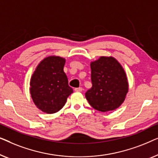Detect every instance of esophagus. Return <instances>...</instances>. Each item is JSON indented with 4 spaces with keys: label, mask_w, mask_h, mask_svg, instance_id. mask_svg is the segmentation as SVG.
Returning a JSON list of instances; mask_svg holds the SVG:
<instances>
[{
    "label": "esophagus",
    "mask_w": 158,
    "mask_h": 158,
    "mask_svg": "<svg viewBox=\"0 0 158 158\" xmlns=\"http://www.w3.org/2000/svg\"><path fill=\"white\" fill-rule=\"evenodd\" d=\"M82 90H83V88H81V87L75 88V92H81Z\"/></svg>",
    "instance_id": "obj_1"
}]
</instances>
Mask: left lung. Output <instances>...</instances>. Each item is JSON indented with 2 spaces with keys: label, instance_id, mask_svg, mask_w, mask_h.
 Masks as SVG:
<instances>
[{
  "label": "left lung",
  "instance_id": "obj_1",
  "mask_svg": "<svg viewBox=\"0 0 158 158\" xmlns=\"http://www.w3.org/2000/svg\"><path fill=\"white\" fill-rule=\"evenodd\" d=\"M92 88L85 98L94 109L101 112L118 109L129 91L127 74L122 64L112 56H101L90 62Z\"/></svg>",
  "mask_w": 158,
  "mask_h": 158
}]
</instances>
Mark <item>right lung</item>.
<instances>
[{
	"mask_svg": "<svg viewBox=\"0 0 158 158\" xmlns=\"http://www.w3.org/2000/svg\"><path fill=\"white\" fill-rule=\"evenodd\" d=\"M65 59L51 55L43 59L30 79V94L39 109L47 114L59 111L73 93L63 68Z\"/></svg>",
	"mask_w": 158,
	"mask_h": 158,
	"instance_id": "right-lung-1",
	"label": "right lung"
}]
</instances>
